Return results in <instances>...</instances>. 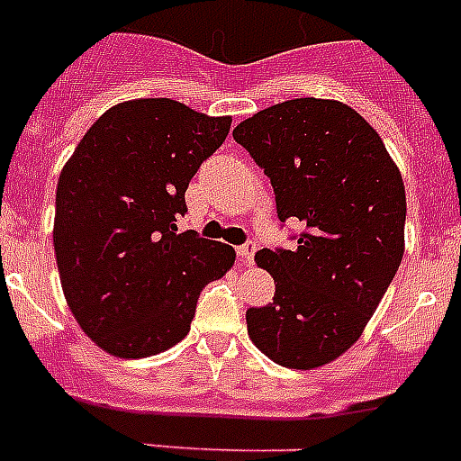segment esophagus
<instances>
[{
	"label": "esophagus",
	"instance_id": "1",
	"mask_svg": "<svg viewBox=\"0 0 461 461\" xmlns=\"http://www.w3.org/2000/svg\"><path fill=\"white\" fill-rule=\"evenodd\" d=\"M255 250H258L255 241H246L243 246H239L237 255H239V260H241V265H250V262H253Z\"/></svg>",
	"mask_w": 461,
	"mask_h": 461
}]
</instances>
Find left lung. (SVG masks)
I'll use <instances>...</instances> for the list:
<instances>
[{
  "instance_id": "left-lung-1",
  "label": "left lung",
  "mask_w": 461,
  "mask_h": 461,
  "mask_svg": "<svg viewBox=\"0 0 461 461\" xmlns=\"http://www.w3.org/2000/svg\"><path fill=\"white\" fill-rule=\"evenodd\" d=\"M276 196L297 246L262 249L274 276L267 307L246 312L255 347L278 366L319 368L349 349L403 260L405 187L377 131L338 100L295 98L234 129Z\"/></svg>"
}]
</instances>
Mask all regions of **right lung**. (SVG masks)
Wrapping results in <instances>:
<instances>
[{
    "instance_id": "add662e5",
    "label": "right lung",
    "mask_w": 461,
    "mask_h": 461,
    "mask_svg": "<svg viewBox=\"0 0 461 461\" xmlns=\"http://www.w3.org/2000/svg\"><path fill=\"white\" fill-rule=\"evenodd\" d=\"M171 98L126 100L93 123L56 189L53 249L65 300L107 354L145 358L189 332L199 293L234 249L177 234L185 192L230 133Z\"/></svg>"
}]
</instances>
